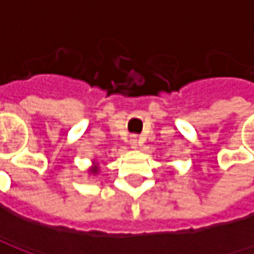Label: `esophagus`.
<instances>
[{"mask_svg": "<svg viewBox=\"0 0 254 254\" xmlns=\"http://www.w3.org/2000/svg\"><path fill=\"white\" fill-rule=\"evenodd\" d=\"M138 144H139V141H138V138L133 135V136H130V145L132 147H138Z\"/></svg>", "mask_w": 254, "mask_h": 254, "instance_id": "esophagus-1", "label": "esophagus"}]
</instances>
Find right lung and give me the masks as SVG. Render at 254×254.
<instances>
[{"label":"right lung","mask_w":254,"mask_h":254,"mask_svg":"<svg viewBox=\"0 0 254 254\" xmlns=\"http://www.w3.org/2000/svg\"><path fill=\"white\" fill-rule=\"evenodd\" d=\"M92 172H94V174H97V172H98V169H97V168H94V169H92Z\"/></svg>","instance_id":"1"}]
</instances>
